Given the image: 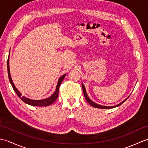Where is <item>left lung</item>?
Wrapping results in <instances>:
<instances>
[{
    "label": "left lung",
    "mask_w": 148,
    "mask_h": 148,
    "mask_svg": "<svg viewBox=\"0 0 148 148\" xmlns=\"http://www.w3.org/2000/svg\"><path fill=\"white\" fill-rule=\"evenodd\" d=\"M82 87H83V93H84V97H85V99L86 100V101L88 102L90 104L91 106H92L93 107H94V108H99V109H112V108H116V107L118 106H119L120 105H121L123 103L125 102L126 100H127V99L129 97H128V98H127L126 99H125V100H123L122 102H121L120 103H119V104L118 105H116V106H101V105H99V104H97V103L93 102L92 100H90V99L88 97V96L87 93H86V89H85V87H84V86L83 85V84H82Z\"/></svg>",
    "instance_id": "obj_1"
}]
</instances>
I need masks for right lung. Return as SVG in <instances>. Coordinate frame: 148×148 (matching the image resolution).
<instances>
[{
    "instance_id": "add662e5",
    "label": "right lung",
    "mask_w": 148,
    "mask_h": 148,
    "mask_svg": "<svg viewBox=\"0 0 148 148\" xmlns=\"http://www.w3.org/2000/svg\"><path fill=\"white\" fill-rule=\"evenodd\" d=\"M9 56L8 57V62H7V67H8V72L9 79V81H10V83L11 84V86H12V88H13L15 93H16V95L19 97H20V98L21 99V100H23V101L25 103H28V104H29L30 106H40V107L48 106L49 105L52 104V103L55 101V100H56V99H57L58 96V91H59L60 86V84H61V83L62 82V81L64 80L66 74L63 75L62 77H60L59 78V79L58 81L57 86H56V90L55 91V92L52 94L51 96H50L49 97H48V98L45 99H42V100H32V99H28V98H27V97H24V96H22L21 95V93L20 92H19V91L18 90V89L14 86V84L13 82H12V79H11V77L10 71H9Z\"/></svg>"
}]
</instances>
